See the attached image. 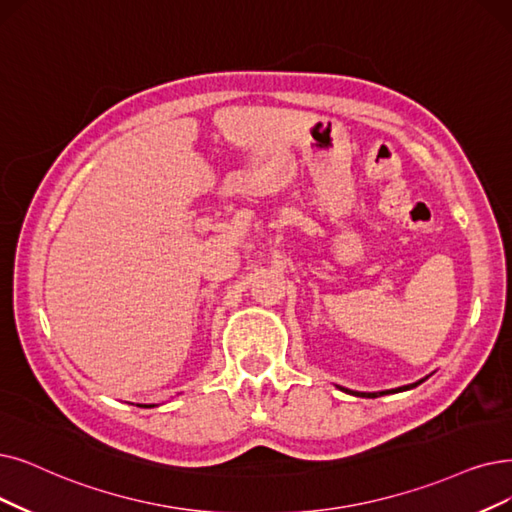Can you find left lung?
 I'll use <instances>...</instances> for the list:
<instances>
[{
  "label": "left lung",
  "mask_w": 512,
  "mask_h": 512,
  "mask_svg": "<svg viewBox=\"0 0 512 512\" xmlns=\"http://www.w3.org/2000/svg\"><path fill=\"white\" fill-rule=\"evenodd\" d=\"M420 382H424V380H418V382H414V384H410V386H401V388H395V391H382V393H353V395H357V397H370V399H374V397H382V395H386V393L407 391V388H414V386H418ZM342 391H344V388H342ZM346 393H351V391H346Z\"/></svg>",
  "instance_id": "left-lung-1"
}]
</instances>
